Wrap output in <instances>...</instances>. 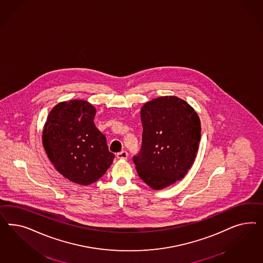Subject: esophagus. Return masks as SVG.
<instances>
[{"instance_id":"obj_1","label":"esophagus","mask_w":263,"mask_h":263,"mask_svg":"<svg viewBox=\"0 0 263 263\" xmlns=\"http://www.w3.org/2000/svg\"><path fill=\"white\" fill-rule=\"evenodd\" d=\"M117 157H118V159L126 160L128 157V153L126 152H124V151H122V152H119L117 154Z\"/></svg>"}]
</instances>
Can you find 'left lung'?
Wrapping results in <instances>:
<instances>
[{"label": "left lung", "mask_w": 263, "mask_h": 263, "mask_svg": "<svg viewBox=\"0 0 263 263\" xmlns=\"http://www.w3.org/2000/svg\"><path fill=\"white\" fill-rule=\"evenodd\" d=\"M141 152L133 157L139 176L154 190L183 178L192 167L200 141L199 116L176 96H162L141 110Z\"/></svg>", "instance_id": "obj_1"}]
</instances>
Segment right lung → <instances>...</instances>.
Returning <instances> with one entry per match:
<instances>
[{
  "mask_svg": "<svg viewBox=\"0 0 263 263\" xmlns=\"http://www.w3.org/2000/svg\"><path fill=\"white\" fill-rule=\"evenodd\" d=\"M96 108L85 100L56 105L48 115L42 143L57 171L74 183L97 181L111 166L115 155L106 137L93 122Z\"/></svg>",
  "mask_w": 263,
  "mask_h": 263,
  "instance_id": "add662e5",
  "label": "right lung"
}]
</instances>
